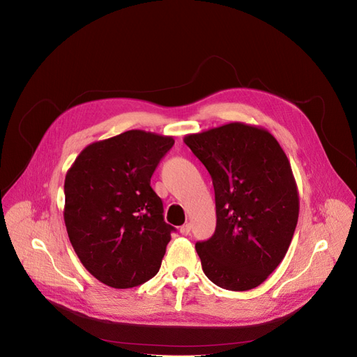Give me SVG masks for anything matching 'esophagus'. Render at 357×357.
<instances>
[{"mask_svg": "<svg viewBox=\"0 0 357 357\" xmlns=\"http://www.w3.org/2000/svg\"><path fill=\"white\" fill-rule=\"evenodd\" d=\"M179 231H181L182 236H188V234L191 233V224H183V225L179 228Z\"/></svg>", "mask_w": 357, "mask_h": 357, "instance_id": "esophagus-1", "label": "esophagus"}]
</instances>
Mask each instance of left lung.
Returning a JSON list of instances; mask_svg holds the SVG:
<instances>
[{
    "instance_id": "left-lung-1",
    "label": "left lung",
    "mask_w": 357,
    "mask_h": 357,
    "mask_svg": "<svg viewBox=\"0 0 357 357\" xmlns=\"http://www.w3.org/2000/svg\"><path fill=\"white\" fill-rule=\"evenodd\" d=\"M208 169L216 228L195 243L208 279L228 291H249L278 268L300 213L291 163L266 129L229 123L183 137Z\"/></svg>"
}]
</instances>
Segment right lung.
<instances>
[{"label":"right lung","mask_w":357,"mask_h":357,"mask_svg":"<svg viewBox=\"0 0 357 357\" xmlns=\"http://www.w3.org/2000/svg\"><path fill=\"white\" fill-rule=\"evenodd\" d=\"M175 141L129 130L86 146L65 176L63 220L86 270L116 289L158 273L170 233L151 176Z\"/></svg>","instance_id":"1"}]
</instances>
